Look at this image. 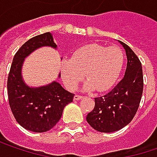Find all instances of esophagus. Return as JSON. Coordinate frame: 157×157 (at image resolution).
Returning a JSON list of instances; mask_svg holds the SVG:
<instances>
[{
	"instance_id": "1",
	"label": "esophagus",
	"mask_w": 157,
	"mask_h": 157,
	"mask_svg": "<svg viewBox=\"0 0 157 157\" xmlns=\"http://www.w3.org/2000/svg\"><path fill=\"white\" fill-rule=\"evenodd\" d=\"M82 97H83L82 95H79V94H76V95H75V101H79V100H81Z\"/></svg>"
}]
</instances>
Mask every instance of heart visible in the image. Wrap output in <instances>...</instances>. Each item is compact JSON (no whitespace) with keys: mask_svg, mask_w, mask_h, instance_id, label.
Here are the masks:
<instances>
[{"mask_svg":"<svg viewBox=\"0 0 157 157\" xmlns=\"http://www.w3.org/2000/svg\"><path fill=\"white\" fill-rule=\"evenodd\" d=\"M125 63V55L119 47L92 44L82 47L64 59L60 73L65 87L75 90L84 77L88 78L83 88L99 92L110 89L118 81Z\"/></svg>","mask_w":157,"mask_h":157,"instance_id":"b5f03b06","label":"heart"}]
</instances>
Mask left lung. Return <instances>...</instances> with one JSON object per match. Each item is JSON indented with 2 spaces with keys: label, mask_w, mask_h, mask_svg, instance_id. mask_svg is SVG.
Segmentation results:
<instances>
[{
  "label": "left lung",
  "mask_w": 157,
  "mask_h": 157,
  "mask_svg": "<svg viewBox=\"0 0 157 157\" xmlns=\"http://www.w3.org/2000/svg\"><path fill=\"white\" fill-rule=\"evenodd\" d=\"M120 42L128 58L125 76L110 92L94 98L95 106L86 117L92 128L104 133L120 130L133 120L143 93L141 62L128 45Z\"/></svg>",
  "instance_id": "8db88e82"
}]
</instances>
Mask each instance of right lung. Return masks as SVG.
I'll use <instances>...</instances> for the list:
<instances>
[{"mask_svg":"<svg viewBox=\"0 0 157 157\" xmlns=\"http://www.w3.org/2000/svg\"><path fill=\"white\" fill-rule=\"evenodd\" d=\"M44 46L56 48L50 32L37 35L24 43L13 57L7 81L9 104L15 120L24 128L36 133L54 128L61 119L64 108L73 101L75 96L56 82L38 88H30L23 82L24 58Z\"/></svg>","mask_w":157,"mask_h":157,"instance_id":"right-lung-1","label":"right lung"}]
</instances>
